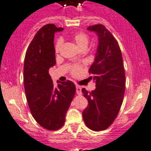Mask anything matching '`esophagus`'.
Wrapping results in <instances>:
<instances>
[{"label": "esophagus", "mask_w": 151, "mask_h": 151, "mask_svg": "<svg viewBox=\"0 0 151 151\" xmlns=\"http://www.w3.org/2000/svg\"><path fill=\"white\" fill-rule=\"evenodd\" d=\"M76 92H77L78 95H81V86H78V85H76Z\"/></svg>", "instance_id": "34e87169"}]
</instances>
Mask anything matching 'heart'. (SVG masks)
Returning <instances> with one entry per match:
<instances>
[{
    "label": "heart",
    "mask_w": 151,
    "mask_h": 151,
    "mask_svg": "<svg viewBox=\"0 0 151 151\" xmlns=\"http://www.w3.org/2000/svg\"><path fill=\"white\" fill-rule=\"evenodd\" d=\"M72 40H73V42L76 43V45L78 46V47L79 49L83 47H86L88 45V43H89V37L83 32L76 33L75 34L73 35ZM62 42L61 40H59L56 42V46H55V50H56V53H58L60 50L61 47H62ZM70 72L72 73V75L73 76H77L80 75L82 72L81 67L79 65H73L70 69Z\"/></svg>",
    "instance_id": "b5f03b06"
}]
</instances>
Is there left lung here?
Returning <instances> with one entry per match:
<instances>
[{
  "mask_svg": "<svg viewBox=\"0 0 151 151\" xmlns=\"http://www.w3.org/2000/svg\"><path fill=\"white\" fill-rule=\"evenodd\" d=\"M87 30L98 36V45L95 61L89 72L95 83V89L89 92L83 88L88 106L83 111L86 126L95 131L106 129L118 114L126 89V76L121 50L112 34L101 24Z\"/></svg>",
  "mask_w": 151,
  "mask_h": 151,
  "instance_id": "left-lung-1",
  "label": "left lung"
}]
</instances>
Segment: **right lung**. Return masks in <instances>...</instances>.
Here are the masks:
<instances>
[{
  "label": "right lung",
  "mask_w": 151,
  "mask_h": 151,
  "mask_svg": "<svg viewBox=\"0 0 151 151\" xmlns=\"http://www.w3.org/2000/svg\"><path fill=\"white\" fill-rule=\"evenodd\" d=\"M63 31L54 24L42 27L30 43L24 60L23 82L33 117L42 127L56 131L63 126L76 93L70 81L53 83L49 69L56 65L54 34Z\"/></svg>",
  "instance_id": "1"
}]
</instances>
